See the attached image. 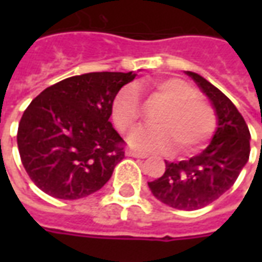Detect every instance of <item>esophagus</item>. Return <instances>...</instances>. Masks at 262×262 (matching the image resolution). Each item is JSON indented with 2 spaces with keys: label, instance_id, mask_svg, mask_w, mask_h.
Instances as JSON below:
<instances>
[{
  "label": "esophagus",
  "instance_id": "34e87169",
  "mask_svg": "<svg viewBox=\"0 0 262 262\" xmlns=\"http://www.w3.org/2000/svg\"><path fill=\"white\" fill-rule=\"evenodd\" d=\"M126 154H127V156H130V157H136V159H146V157H147V154L146 153L136 151V150H127Z\"/></svg>",
  "mask_w": 262,
  "mask_h": 262
}]
</instances>
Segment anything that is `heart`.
<instances>
[{"instance_id": "b5f03b06", "label": "heart", "mask_w": 262, "mask_h": 262, "mask_svg": "<svg viewBox=\"0 0 262 262\" xmlns=\"http://www.w3.org/2000/svg\"><path fill=\"white\" fill-rule=\"evenodd\" d=\"M139 91H148L151 97L167 103L156 118V125L140 127L129 136L133 147L147 151H167L178 147V153H192L208 142L216 129V114L212 105L198 97L196 90L187 81L167 77L148 85L126 86L112 102V120L118 130L129 133L142 116Z\"/></svg>"}]
</instances>
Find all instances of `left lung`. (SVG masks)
<instances>
[{"instance_id":"left-lung-1","label":"left lung","mask_w":262,"mask_h":262,"mask_svg":"<svg viewBox=\"0 0 262 262\" xmlns=\"http://www.w3.org/2000/svg\"><path fill=\"white\" fill-rule=\"evenodd\" d=\"M210 99L217 115V130L202 153L180 163L165 161V172L148 182L160 202L195 210L216 201L233 187L250 157V130L242 114L223 92L202 75L187 71Z\"/></svg>"}]
</instances>
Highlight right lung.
<instances>
[{"label": "right lung", "instance_id": "add662e5", "mask_svg": "<svg viewBox=\"0 0 262 262\" xmlns=\"http://www.w3.org/2000/svg\"><path fill=\"white\" fill-rule=\"evenodd\" d=\"M133 73H88L48 86L25 109L18 148L28 176L59 199H80L109 181L125 157L112 127V102Z\"/></svg>", "mask_w": 262, "mask_h": 262}]
</instances>
